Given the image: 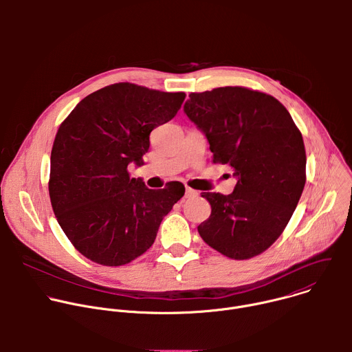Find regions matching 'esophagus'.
<instances>
[{
  "label": "esophagus",
  "mask_w": 352,
  "mask_h": 352,
  "mask_svg": "<svg viewBox=\"0 0 352 352\" xmlns=\"http://www.w3.org/2000/svg\"><path fill=\"white\" fill-rule=\"evenodd\" d=\"M197 195H199L197 190H195V189L186 186V189H185V197H195V196H197Z\"/></svg>",
  "instance_id": "34e87169"
}]
</instances>
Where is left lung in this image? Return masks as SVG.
I'll list each match as a JSON object with an SVG mask.
<instances>
[{
    "label": "left lung",
    "instance_id": "left-lung-1",
    "mask_svg": "<svg viewBox=\"0 0 352 352\" xmlns=\"http://www.w3.org/2000/svg\"><path fill=\"white\" fill-rule=\"evenodd\" d=\"M184 113L206 136L213 163L230 164L236 178L230 195H202L212 214L197 227L200 236L231 259L262 254L280 236L302 195V135L277 98L239 86L190 93Z\"/></svg>",
    "mask_w": 352,
    "mask_h": 352
}]
</instances>
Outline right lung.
<instances>
[{
    "label": "right lung",
    "instance_id": "obj_1",
    "mask_svg": "<svg viewBox=\"0 0 352 352\" xmlns=\"http://www.w3.org/2000/svg\"><path fill=\"white\" fill-rule=\"evenodd\" d=\"M184 98L182 91L116 83L86 96L61 124L50 199L63 231L87 259L104 266L136 259L184 196L182 184L148 189L128 173L131 163L143 164L150 132L173 120Z\"/></svg>",
    "mask_w": 352,
    "mask_h": 352
}]
</instances>
